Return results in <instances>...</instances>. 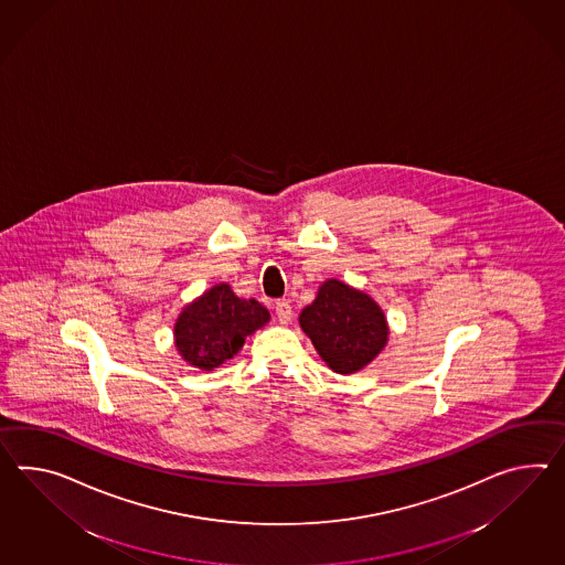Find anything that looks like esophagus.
Returning a JSON list of instances; mask_svg holds the SVG:
<instances>
[{"mask_svg":"<svg viewBox=\"0 0 565 565\" xmlns=\"http://www.w3.org/2000/svg\"><path fill=\"white\" fill-rule=\"evenodd\" d=\"M276 315L277 320L281 322V324H288L291 317H294V310H291V306L286 300H281V302L276 303Z\"/></svg>","mask_w":565,"mask_h":565,"instance_id":"1","label":"esophagus"}]
</instances>
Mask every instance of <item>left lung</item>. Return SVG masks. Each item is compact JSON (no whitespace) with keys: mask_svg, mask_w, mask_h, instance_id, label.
<instances>
[{"mask_svg":"<svg viewBox=\"0 0 565 565\" xmlns=\"http://www.w3.org/2000/svg\"><path fill=\"white\" fill-rule=\"evenodd\" d=\"M300 327L332 372L355 373L387 343L384 312L372 298L339 279H327L300 315Z\"/></svg>","mask_w":565,"mask_h":565,"instance_id":"obj_1","label":"left lung"}]
</instances>
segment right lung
<instances>
[{"label": "right lung", "instance_id": "add662e5", "mask_svg": "<svg viewBox=\"0 0 565 565\" xmlns=\"http://www.w3.org/2000/svg\"><path fill=\"white\" fill-rule=\"evenodd\" d=\"M269 318V310L257 300H243L228 284H218L181 310L173 327L175 347L190 365L212 372L233 359L248 334Z\"/></svg>", "mask_w": 565, "mask_h": 565}]
</instances>
